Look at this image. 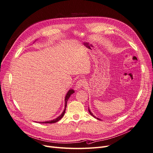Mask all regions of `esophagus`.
Segmentation results:
<instances>
[{"instance_id": "34e87169", "label": "esophagus", "mask_w": 153, "mask_h": 153, "mask_svg": "<svg viewBox=\"0 0 153 153\" xmlns=\"http://www.w3.org/2000/svg\"><path fill=\"white\" fill-rule=\"evenodd\" d=\"M85 84V82L84 79H80L79 81H77L76 84V89H80L81 88H82L83 86H84Z\"/></svg>"}]
</instances>
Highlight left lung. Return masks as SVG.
<instances>
[{"instance_id": "obj_1", "label": "left lung", "mask_w": 153, "mask_h": 153, "mask_svg": "<svg viewBox=\"0 0 153 153\" xmlns=\"http://www.w3.org/2000/svg\"><path fill=\"white\" fill-rule=\"evenodd\" d=\"M89 110V113H90V114H91V115H92V117H94V118H97V120H100V119H99V118H97V117H95V116H94V115H93V114H92V112H91V110H89H89Z\"/></svg>"}]
</instances>
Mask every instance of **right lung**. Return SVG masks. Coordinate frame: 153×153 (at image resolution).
Returning <instances> with one entry per match:
<instances>
[{"mask_svg":"<svg viewBox=\"0 0 153 153\" xmlns=\"http://www.w3.org/2000/svg\"><path fill=\"white\" fill-rule=\"evenodd\" d=\"M74 91L73 89H70V90H69V91L67 92V94H66V97H65V100H65V108H64V111H62V113L61 114V115H59L58 117H57V118L54 119V120H50V121L43 122H39V123H56V122H58L59 120H60L62 118V117L64 116V114H65L66 108V106H67V102H68V99H69L70 96H71L72 94H74Z\"/></svg>","mask_w":153,"mask_h":153,"instance_id":"add662e5","label":"right lung"}]
</instances>
